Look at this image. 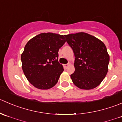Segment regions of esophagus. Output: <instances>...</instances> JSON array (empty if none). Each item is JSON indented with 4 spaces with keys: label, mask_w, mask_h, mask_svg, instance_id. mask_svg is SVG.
Listing matches in <instances>:
<instances>
[{
    "label": "esophagus",
    "mask_w": 122,
    "mask_h": 122,
    "mask_svg": "<svg viewBox=\"0 0 122 122\" xmlns=\"http://www.w3.org/2000/svg\"><path fill=\"white\" fill-rule=\"evenodd\" d=\"M69 65H70V64H69V63H68V64H66V65H63L64 68H65V69H67V67H68V66H69Z\"/></svg>",
    "instance_id": "34e87169"
}]
</instances>
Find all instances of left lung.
Segmentation results:
<instances>
[{
	"mask_svg": "<svg viewBox=\"0 0 122 122\" xmlns=\"http://www.w3.org/2000/svg\"><path fill=\"white\" fill-rule=\"evenodd\" d=\"M74 53L73 84L80 89L91 90L101 84L108 72L110 56L103 42L85 32L65 35Z\"/></svg>",
	"mask_w": 122,
	"mask_h": 122,
	"instance_id": "8db88e82",
	"label": "left lung"
}]
</instances>
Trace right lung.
I'll return each instance as SVG.
<instances>
[{
    "instance_id": "obj_1",
    "label": "right lung",
    "mask_w": 122,
    "mask_h": 122,
    "mask_svg": "<svg viewBox=\"0 0 122 122\" xmlns=\"http://www.w3.org/2000/svg\"><path fill=\"white\" fill-rule=\"evenodd\" d=\"M66 42L65 36L47 32L28 41L21 55L22 68L36 88L48 90L55 86L64 71L58 61V51Z\"/></svg>"
}]
</instances>
